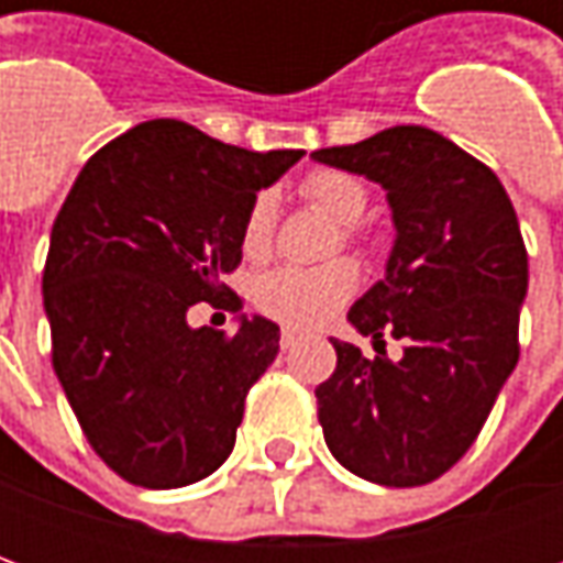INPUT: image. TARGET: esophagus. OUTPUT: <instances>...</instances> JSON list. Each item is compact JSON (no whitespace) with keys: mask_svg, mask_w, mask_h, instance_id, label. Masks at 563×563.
I'll list each match as a JSON object with an SVG mask.
<instances>
[{"mask_svg":"<svg viewBox=\"0 0 563 563\" xmlns=\"http://www.w3.org/2000/svg\"><path fill=\"white\" fill-rule=\"evenodd\" d=\"M298 341H301V331H295V329H283L280 331V346H283V350H289V346H295Z\"/></svg>","mask_w":563,"mask_h":563,"instance_id":"1","label":"esophagus"}]
</instances>
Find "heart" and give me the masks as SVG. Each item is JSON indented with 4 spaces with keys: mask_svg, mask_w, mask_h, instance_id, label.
<instances>
[{
    "mask_svg": "<svg viewBox=\"0 0 563 563\" xmlns=\"http://www.w3.org/2000/svg\"><path fill=\"white\" fill-rule=\"evenodd\" d=\"M301 196L325 210L331 220L343 222V241L358 238L355 222L362 220L367 208V186L358 177L334 172V168H319L301 180ZM271 234H274V198L268 192H258L244 213L241 250L250 258L265 256L271 246ZM355 289H358V268L350 258H334L319 268L283 265V268L262 274L253 286V301L271 319L307 329V325H319L338 307L346 305Z\"/></svg>",
    "mask_w": 563,
    "mask_h": 563,
    "instance_id": "obj_1",
    "label": "heart"
}]
</instances>
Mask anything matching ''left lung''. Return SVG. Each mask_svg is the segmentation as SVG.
I'll list each match as a JSON object with an SVG mask.
<instances>
[{
  "label": "left lung",
  "instance_id": "1",
  "mask_svg": "<svg viewBox=\"0 0 563 563\" xmlns=\"http://www.w3.org/2000/svg\"><path fill=\"white\" fill-rule=\"evenodd\" d=\"M313 159L383 186L398 229L386 277L346 317L379 355L331 341L338 367L317 389L322 434L367 483H434L473 446L519 362L528 250L516 210L497 174L434 129H383ZM383 333L405 341L398 363Z\"/></svg>",
  "mask_w": 563,
  "mask_h": 563
}]
</instances>
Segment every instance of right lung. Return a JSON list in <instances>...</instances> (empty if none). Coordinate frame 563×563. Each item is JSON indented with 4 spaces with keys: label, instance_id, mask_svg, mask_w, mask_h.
<instances>
[{
    "label": "right lung",
    "instance_id": "1",
    "mask_svg": "<svg viewBox=\"0 0 563 563\" xmlns=\"http://www.w3.org/2000/svg\"><path fill=\"white\" fill-rule=\"evenodd\" d=\"M305 150L234 147L150 120L92 153L56 213L44 262L54 371L96 455L126 483L180 488L232 455L244 401L280 329H192L189 307L241 298V225Z\"/></svg>",
    "mask_w": 563,
    "mask_h": 563
}]
</instances>
